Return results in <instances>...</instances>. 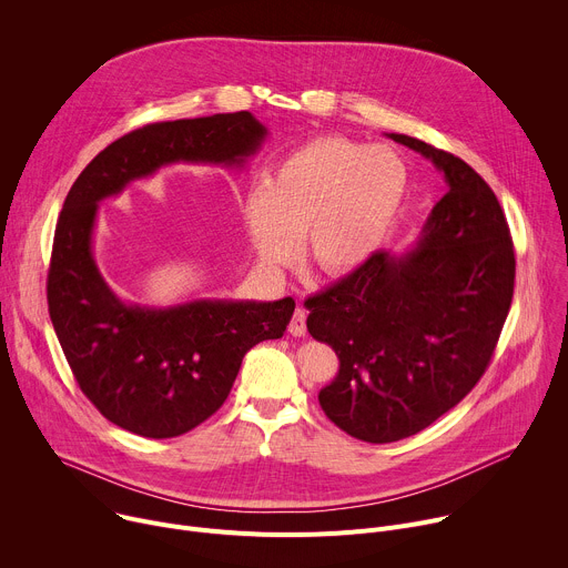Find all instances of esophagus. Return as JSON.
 <instances>
[{"mask_svg":"<svg viewBox=\"0 0 568 568\" xmlns=\"http://www.w3.org/2000/svg\"><path fill=\"white\" fill-rule=\"evenodd\" d=\"M305 331H307V326H305V310L296 307L294 314H292L290 326H287V333H290L292 337H303Z\"/></svg>","mask_w":568,"mask_h":568,"instance_id":"obj_1","label":"esophagus"}]
</instances>
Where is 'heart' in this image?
I'll list each match as a JSON object with an SVG mask.
<instances>
[{
	"mask_svg": "<svg viewBox=\"0 0 568 568\" xmlns=\"http://www.w3.org/2000/svg\"><path fill=\"white\" fill-rule=\"evenodd\" d=\"M409 173L386 145L321 136L285 154L252 191L242 217L265 265H283L305 235L310 263L348 276L384 245L407 197Z\"/></svg>",
	"mask_w": 568,
	"mask_h": 568,
	"instance_id": "1",
	"label": "heart"
}]
</instances>
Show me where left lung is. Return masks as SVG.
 Listing matches in <instances>:
<instances>
[{
  "mask_svg": "<svg viewBox=\"0 0 568 568\" xmlns=\"http://www.w3.org/2000/svg\"><path fill=\"white\" fill-rule=\"evenodd\" d=\"M388 136L432 159L449 191L409 254L377 252L305 298L307 333L339 357L321 409L348 436L377 445L423 432L476 386L515 292V247L493 189L452 152Z\"/></svg>",
  "mask_w": 568,
  "mask_h": 568,
  "instance_id": "8db88e82",
  "label": "left lung"
}]
</instances>
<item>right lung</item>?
Masks as SVG:
<instances>
[{"mask_svg": "<svg viewBox=\"0 0 568 568\" xmlns=\"http://www.w3.org/2000/svg\"><path fill=\"white\" fill-rule=\"evenodd\" d=\"M265 134L250 112L150 123L99 152L67 193L47 276L49 316L80 390L121 429L159 440L211 418L242 357L283 337L296 303L292 296L173 307L123 303L92 256L99 202L178 161L242 166Z\"/></svg>", "mask_w": 568, "mask_h": 568, "instance_id": "right-lung-1", "label": "right lung"}]
</instances>
